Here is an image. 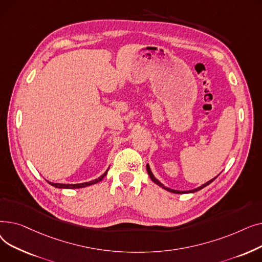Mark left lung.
<instances>
[{"label":"left lung","instance_id":"left-lung-1","mask_svg":"<svg viewBox=\"0 0 262 262\" xmlns=\"http://www.w3.org/2000/svg\"><path fill=\"white\" fill-rule=\"evenodd\" d=\"M146 170H147V173H148V175H149V177H150V180H152L155 184H157L158 186H160V187H162L163 189H166V190H168V191H170V192H173V193H192V192H196V191H199V190H201V189H203L204 187H206V186H208L209 184H211L216 177H214V178H212L211 181H209V182H207L206 184H204V185H202L201 187H199V188H196V189H193V190H190V191H178V190H173V189H170V188H167V187H164L159 181H157L156 178L154 177V175H153V173L150 172V169H149V167H148V164L146 166Z\"/></svg>","mask_w":262,"mask_h":262}]
</instances>
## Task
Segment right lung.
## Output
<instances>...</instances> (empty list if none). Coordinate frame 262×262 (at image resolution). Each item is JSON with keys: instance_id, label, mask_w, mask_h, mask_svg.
I'll return each mask as SVG.
<instances>
[{"instance_id": "obj_1", "label": "right lung", "mask_w": 262, "mask_h": 262, "mask_svg": "<svg viewBox=\"0 0 262 262\" xmlns=\"http://www.w3.org/2000/svg\"><path fill=\"white\" fill-rule=\"evenodd\" d=\"M108 171V170H107ZM107 171L102 175V176H100L99 178H96V180H94V181H91V182H89V183H82V184H75V185H66V184H55V183H50V182H48L50 185H52V186H54V187H56V188H64V189H75V188H82V187H87V186H90V185H93V184H96V183H99V182H101L103 178L106 176V174H107Z\"/></svg>"}]
</instances>
